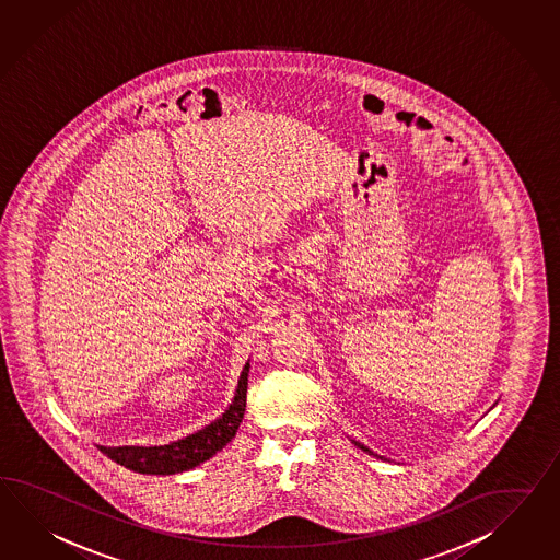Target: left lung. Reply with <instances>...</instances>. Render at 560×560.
Instances as JSON below:
<instances>
[{"mask_svg":"<svg viewBox=\"0 0 560 560\" xmlns=\"http://www.w3.org/2000/svg\"><path fill=\"white\" fill-rule=\"evenodd\" d=\"M352 443H354L355 447H360V450L366 451V453H370V455H376V457H381V455H378V453H374V451L369 450V447H366V445H362V443H358V441H354V439H352ZM381 459H382V457H381Z\"/></svg>","mask_w":560,"mask_h":560,"instance_id":"obj_1","label":"left lung"}]
</instances>
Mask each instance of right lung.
Wrapping results in <instances>:
<instances>
[{"label": "right lung", "instance_id": "right-lung-1", "mask_svg": "<svg viewBox=\"0 0 560 560\" xmlns=\"http://www.w3.org/2000/svg\"><path fill=\"white\" fill-rule=\"evenodd\" d=\"M248 369L250 364H245L229 409L224 410L217 421L206 424L205 429L178 441H172L167 445H153V447L98 445V450L113 462L125 465L127 469L137 474H150V476H172V474H182V471L194 469L196 465L205 464L220 450H224L226 443H231L232 436L238 431V424L243 423Z\"/></svg>", "mask_w": 560, "mask_h": 560}]
</instances>
